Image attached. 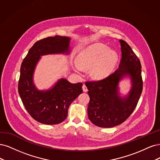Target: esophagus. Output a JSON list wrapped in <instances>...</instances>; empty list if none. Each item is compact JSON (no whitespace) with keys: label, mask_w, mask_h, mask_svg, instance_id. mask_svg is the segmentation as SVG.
I'll return each instance as SVG.
<instances>
[{"label":"esophagus","mask_w":160,"mask_h":160,"mask_svg":"<svg viewBox=\"0 0 160 160\" xmlns=\"http://www.w3.org/2000/svg\"><path fill=\"white\" fill-rule=\"evenodd\" d=\"M82 90H83V91L84 92H87L88 91V88H87V87H86V86L85 85V84H84L83 86H82Z\"/></svg>","instance_id":"obj_1"}]
</instances>
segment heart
Masks as SVG:
<instances>
[{"label": "heart", "mask_w": 160, "mask_h": 160, "mask_svg": "<svg viewBox=\"0 0 160 160\" xmlns=\"http://www.w3.org/2000/svg\"><path fill=\"white\" fill-rule=\"evenodd\" d=\"M118 56L116 50L109 49L101 43L91 44L84 48L77 56V62L73 67L81 74L83 68H90V74L94 78L102 80L109 76L118 62Z\"/></svg>", "instance_id": "obj_1"}]
</instances>
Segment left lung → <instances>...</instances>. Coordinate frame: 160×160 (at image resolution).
I'll use <instances>...</instances> for the list:
<instances>
[{"label":"left lung","instance_id":"left-lung-1","mask_svg":"<svg viewBox=\"0 0 160 160\" xmlns=\"http://www.w3.org/2000/svg\"><path fill=\"white\" fill-rule=\"evenodd\" d=\"M120 43L122 59L118 69L102 80L86 83L90 96L88 116L92 123L101 128H112L124 122L134 110L142 92L140 62L127 42L120 40ZM126 78H130L131 88L122 95L119 83Z\"/></svg>","mask_w":160,"mask_h":160}]
</instances>
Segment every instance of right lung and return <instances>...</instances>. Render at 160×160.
Here are the masks:
<instances>
[{
	"instance_id": "right-lung-1",
	"label": "right lung",
	"mask_w": 160,
	"mask_h": 160,
	"mask_svg": "<svg viewBox=\"0 0 160 160\" xmlns=\"http://www.w3.org/2000/svg\"><path fill=\"white\" fill-rule=\"evenodd\" d=\"M70 37L57 35L37 41L20 67L18 86L20 98L32 118L44 124H58L65 120L72 102L82 93V83H70L64 78L47 90H38L34 83V71L41 56L70 54Z\"/></svg>"
}]
</instances>
